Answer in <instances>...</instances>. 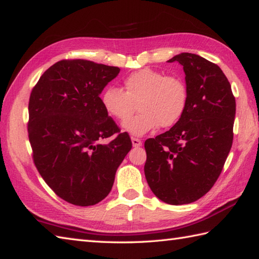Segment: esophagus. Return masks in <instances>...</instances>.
I'll list each match as a JSON object with an SVG mask.
<instances>
[{"instance_id": "34e87169", "label": "esophagus", "mask_w": 259, "mask_h": 259, "mask_svg": "<svg viewBox=\"0 0 259 259\" xmlns=\"http://www.w3.org/2000/svg\"><path fill=\"white\" fill-rule=\"evenodd\" d=\"M131 143H133L134 147H140L141 146V140L138 139V138H135V137L131 138Z\"/></svg>"}]
</instances>
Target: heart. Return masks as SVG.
<instances>
[{
    "label": "heart",
    "instance_id": "heart-1",
    "mask_svg": "<svg viewBox=\"0 0 259 259\" xmlns=\"http://www.w3.org/2000/svg\"><path fill=\"white\" fill-rule=\"evenodd\" d=\"M189 93L185 83L175 76L151 68H143L126 76L123 91L115 86L106 88L101 94V103L106 114L125 121L134 113L135 105L141 112L123 123V130L133 136H144L158 126L168 128L184 114Z\"/></svg>",
    "mask_w": 259,
    "mask_h": 259
}]
</instances>
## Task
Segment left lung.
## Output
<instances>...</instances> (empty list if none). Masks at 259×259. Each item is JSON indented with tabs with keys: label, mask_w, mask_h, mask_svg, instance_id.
Returning <instances> with one entry per match:
<instances>
[{
	"label": "left lung",
	"mask_w": 259,
	"mask_h": 259,
	"mask_svg": "<svg viewBox=\"0 0 259 259\" xmlns=\"http://www.w3.org/2000/svg\"><path fill=\"white\" fill-rule=\"evenodd\" d=\"M167 62L183 66L189 100L179 122L145 141V176L159 200L182 205L206 194L224 168L234 139L236 100L218 65L190 53Z\"/></svg>",
	"instance_id": "obj_1"
}]
</instances>
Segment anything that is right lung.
<instances>
[{
	"label": "right lung",
	"mask_w": 259,
	"mask_h": 259,
	"mask_svg": "<svg viewBox=\"0 0 259 259\" xmlns=\"http://www.w3.org/2000/svg\"><path fill=\"white\" fill-rule=\"evenodd\" d=\"M119 67L84 59L60 60L39 78L29 100V140L33 161L56 194L78 206L108 196L118 167L133 144L106 114L100 94Z\"/></svg>",
	"instance_id": "add662e5"
}]
</instances>
